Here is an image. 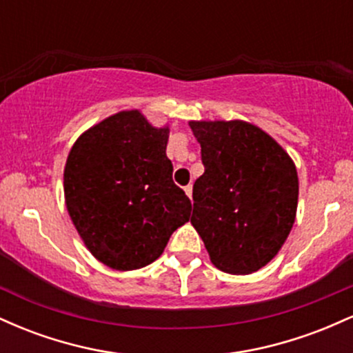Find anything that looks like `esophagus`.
<instances>
[{"instance_id": "34e87169", "label": "esophagus", "mask_w": 353, "mask_h": 353, "mask_svg": "<svg viewBox=\"0 0 353 353\" xmlns=\"http://www.w3.org/2000/svg\"><path fill=\"white\" fill-rule=\"evenodd\" d=\"M184 190H185V194H188V196H189V199H192V184L185 185Z\"/></svg>"}]
</instances>
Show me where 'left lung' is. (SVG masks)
Wrapping results in <instances>:
<instances>
[{"instance_id": "8db88e82", "label": "left lung", "mask_w": 353, "mask_h": 353, "mask_svg": "<svg viewBox=\"0 0 353 353\" xmlns=\"http://www.w3.org/2000/svg\"><path fill=\"white\" fill-rule=\"evenodd\" d=\"M205 171L192 189L190 224L219 270L252 274L282 249L295 222L292 157L247 121H189Z\"/></svg>"}]
</instances>
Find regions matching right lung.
<instances>
[{
    "instance_id": "obj_1",
    "label": "right lung",
    "mask_w": 353,
    "mask_h": 353,
    "mask_svg": "<svg viewBox=\"0 0 353 353\" xmlns=\"http://www.w3.org/2000/svg\"><path fill=\"white\" fill-rule=\"evenodd\" d=\"M168 139L169 124L156 128L129 109L86 129L68 154V214L89 252L111 269L152 264L189 221L190 201L172 181Z\"/></svg>"
}]
</instances>
